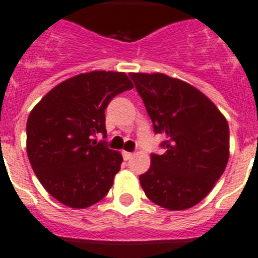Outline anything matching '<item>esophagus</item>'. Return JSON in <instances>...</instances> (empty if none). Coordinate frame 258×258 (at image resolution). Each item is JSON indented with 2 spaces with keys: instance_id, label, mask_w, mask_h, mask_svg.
<instances>
[{
  "instance_id": "esophagus-1",
  "label": "esophagus",
  "mask_w": 258,
  "mask_h": 258,
  "mask_svg": "<svg viewBox=\"0 0 258 258\" xmlns=\"http://www.w3.org/2000/svg\"><path fill=\"white\" fill-rule=\"evenodd\" d=\"M122 154H123V158H124V160H131L132 157H134V153H131V152H122Z\"/></svg>"
}]
</instances>
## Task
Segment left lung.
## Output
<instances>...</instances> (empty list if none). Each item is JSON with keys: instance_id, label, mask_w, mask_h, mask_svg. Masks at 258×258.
<instances>
[{"instance_id": "8db88e82", "label": "left lung", "mask_w": 258, "mask_h": 258, "mask_svg": "<svg viewBox=\"0 0 258 258\" xmlns=\"http://www.w3.org/2000/svg\"><path fill=\"white\" fill-rule=\"evenodd\" d=\"M156 134L166 140L163 154H151L139 176L151 201L185 210L213 189L230 156L228 123L218 107L194 86L165 74L131 73Z\"/></svg>"}]
</instances>
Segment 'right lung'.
Wrapping results in <instances>:
<instances>
[{
    "label": "right lung",
    "mask_w": 258,
    "mask_h": 258,
    "mask_svg": "<svg viewBox=\"0 0 258 258\" xmlns=\"http://www.w3.org/2000/svg\"><path fill=\"white\" fill-rule=\"evenodd\" d=\"M134 88L124 73L91 71L59 83L31 110L27 154L36 176L61 204L84 209L102 200L123 158L97 143L106 134L105 109Z\"/></svg>",
    "instance_id": "1"
}]
</instances>
